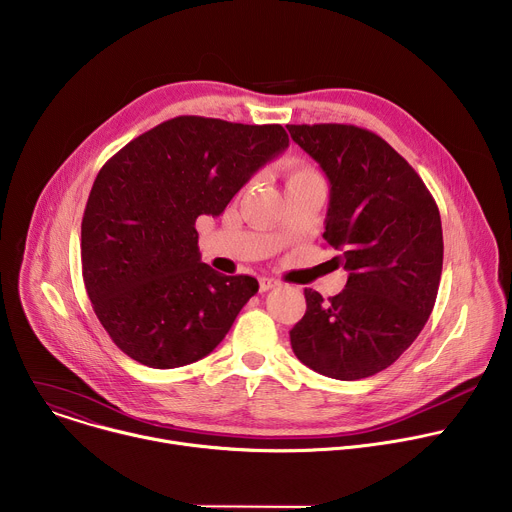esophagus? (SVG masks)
Segmentation results:
<instances>
[{
	"instance_id": "1",
	"label": "esophagus",
	"mask_w": 512,
	"mask_h": 512,
	"mask_svg": "<svg viewBox=\"0 0 512 512\" xmlns=\"http://www.w3.org/2000/svg\"><path fill=\"white\" fill-rule=\"evenodd\" d=\"M258 284H260V292H266V290L276 288L280 282H278V280H274V278H266V276H262V278L258 280Z\"/></svg>"
}]
</instances>
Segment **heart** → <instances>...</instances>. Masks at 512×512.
<instances>
[{
	"instance_id": "heart-1",
	"label": "heart",
	"mask_w": 512,
	"mask_h": 512,
	"mask_svg": "<svg viewBox=\"0 0 512 512\" xmlns=\"http://www.w3.org/2000/svg\"><path fill=\"white\" fill-rule=\"evenodd\" d=\"M284 175H286V185H296V183H309V181H321V175L309 167V165H302L296 161L286 163L284 167Z\"/></svg>"
}]
</instances>
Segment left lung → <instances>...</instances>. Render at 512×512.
<instances>
[{
	"label": "left lung",
	"instance_id": "1",
	"mask_svg": "<svg viewBox=\"0 0 512 512\" xmlns=\"http://www.w3.org/2000/svg\"><path fill=\"white\" fill-rule=\"evenodd\" d=\"M331 183L323 238L341 250L345 288L325 300L304 288L306 313L290 331L313 371L353 381L389 367L434 309L444 240L422 177L391 145L355 125H286Z\"/></svg>",
	"mask_w": 512,
	"mask_h": 512
}]
</instances>
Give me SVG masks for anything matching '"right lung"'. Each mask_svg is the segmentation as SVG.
<instances>
[{"label": "right lung", "instance_id": "add662e5", "mask_svg": "<svg viewBox=\"0 0 512 512\" xmlns=\"http://www.w3.org/2000/svg\"><path fill=\"white\" fill-rule=\"evenodd\" d=\"M286 147L280 125L175 117L102 165L82 218V276L123 353L173 369L222 343L258 280L203 264L195 220L220 216Z\"/></svg>", "mask_w": 512, "mask_h": 512}]
</instances>
